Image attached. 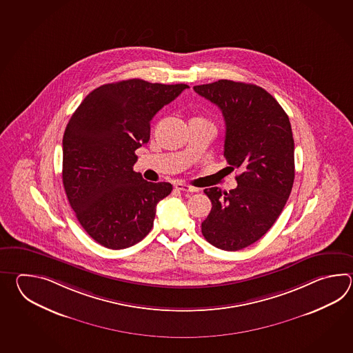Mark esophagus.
<instances>
[{
	"label": "esophagus",
	"instance_id": "esophagus-1",
	"mask_svg": "<svg viewBox=\"0 0 353 353\" xmlns=\"http://www.w3.org/2000/svg\"><path fill=\"white\" fill-rule=\"evenodd\" d=\"M174 188L178 189V190H181V192H188V193H195V192H198V188L190 187V185L184 184V183H179V181L174 184Z\"/></svg>",
	"mask_w": 353,
	"mask_h": 353
}]
</instances>
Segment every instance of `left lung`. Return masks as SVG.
<instances>
[{
	"instance_id": "obj_1",
	"label": "left lung",
	"mask_w": 353,
	"mask_h": 353,
	"mask_svg": "<svg viewBox=\"0 0 353 353\" xmlns=\"http://www.w3.org/2000/svg\"><path fill=\"white\" fill-rule=\"evenodd\" d=\"M194 90L222 111L223 157L242 172L228 193L204 189L212 210L203 236L217 248L237 251L260 240L285 207L295 175L292 125L278 101L255 84L221 79Z\"/></svg>"
}]
</instances>
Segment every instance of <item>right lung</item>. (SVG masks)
I'll return each instance as SVG.
<instances>
[{
	"label": "right lung",
	"mask_w": 353,
	"mask_h": 353,
	"mask_svg": "<svg viewBox=\"0 0 353 353\" xmlns=\"http://www.w3.org/2000/svg\"><path fill=\"white\" fill-rule=\"evenodd\" d=\"M187 84L143 79L92 90L63 136V185L75 217L99 245L131 248L150 232L157 204L170 183H151L134 172L135 151L150 140V121Z\"/></svg>",
	"instance_id": "add662e5"
}]
</instances>
